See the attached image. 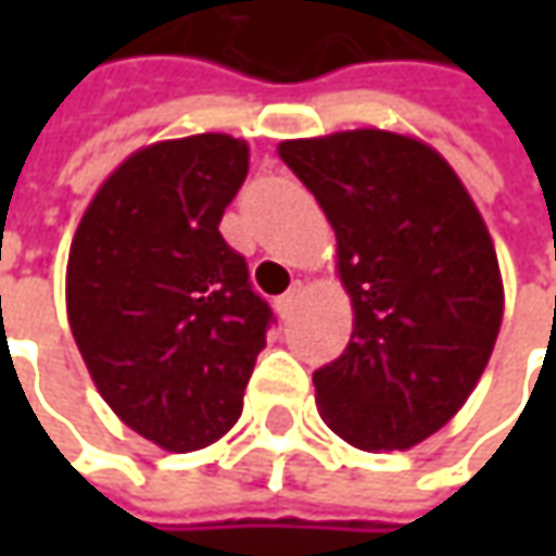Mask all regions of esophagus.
<instances>
[{"mask_svg":"<svg viewBox=\"0 0 556 556\" xmlns=\"http://www.w3.org/2000/svg\"><path fill=\"white\" fill-rule=\"evenodd\" d=\"M303 290H306L303 281H293L288 293H285V296H278V312H281V318H290V315H293L296 303H300V296H303Z\"/></svg>","mask_w":556,"mask_h":556,"instance_id":"1","label":"esophagus"}]
</instances>
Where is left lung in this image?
<instances>
[{
  "mask_svg": "<svg viewBox=\"0 0 556 556\" xmlns=\"http://www.w3.org/2000/svg\"><path fill=\"white\" fill-rule=\"evenodd\" d=\"M337 235L350 346L312 374L318 412L365 452H405L473 393L498 340L495 244L455 169L424 141L350 129L278 144Z\"/></svg>",
  "mask_w": 556,
  "mask_h": 556,
  "instance_id": "1",
  "label": "left lung"
}]
</instances>
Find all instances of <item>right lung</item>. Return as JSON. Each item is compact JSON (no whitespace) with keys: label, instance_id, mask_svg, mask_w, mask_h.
<instances>
[{"label":"right lung","instance_id":"right-lung-1","mask_svg":"<svg viewBox=\"0 0 556 556\" xmlns=\"http://www.w3.org/2000/svg\"><path fill=\"white\" fill-rule=\"evenodd\" d=\"M247 141H157L104 179L67 260V318L98 393L139 437L198 452L225 437L271 325L219 235Z\"/></svg>","mask_w":556,"mask_h":556}]
</instances>
